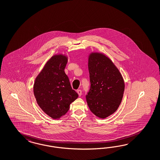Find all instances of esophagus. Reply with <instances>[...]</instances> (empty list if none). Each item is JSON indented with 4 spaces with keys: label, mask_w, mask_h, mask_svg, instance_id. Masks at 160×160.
I'll return each instance as SVG.
<instances>
[{
    "label": "esophagus",
    "mask_w": 160,
    "mask_h": 160,
    "mask_svg": "<svg viewBox=\"0 0 160 160\" xmlns=\"http://www.w3.org/2000/svg\"><path fill=\"white\" fill-rule=\"evenodd\" d=\"M77 92H78V95H79L80 97L82 95V91L81 90H77Z\"/></svg>",
    "instance_id": "1"
}]
</instances>
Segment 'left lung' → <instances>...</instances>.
I'll use <instances>...</instances> for the list:
<instances>
[{"instance_id":"1","label":"left lung","mask_w":160,"mask_h":160,"mask_svg":"<svg viewBox=\"0 0 160 160\" xmlns=\"http://www.w3.org/2000/svg\"><path fill=\"white\" fill-rule=\"evenodd\" d=\"M88 66L91 86L87 102L92 112L104 119L119 107L125 90L124 80L116 66L102 53H91Z\"/></svg>"}]
</instances>
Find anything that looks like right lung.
<instances>
[{
	"label": "right lung",
	"instance_id": "right-lung-1",
	"mask_svg": "<svg viewBox=\"0 0 160 160\" xmlns=\"http://www.w3.org/2000/svg\"><path fill=\"white\" fill-rule=\"evenodd\" d=\"M68 57L55 55L48 61L35 78L34 94L37 104L44 112L53 119H59L78 98L65 73Z\"/></svg>",
	"mask_w": 160,
	"mask_h": 160
}]
</instances>
